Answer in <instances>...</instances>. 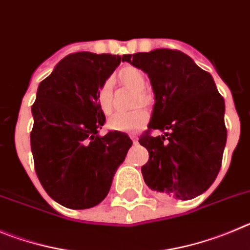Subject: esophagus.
Returning <instances> with one entry per match:
<instances>
[{"label": "esophagus", "mask_w": 250, "mask_h": 250, "mask_svg": "<svg viewBox=\"0 0 250 250\" xmlns=\"http://www.w3.org/2000/svg\"><path fill=\"white\" fill-rule=\"evenodd\" d=\"M129 137H130V139L133 141V143H137V142H138V136H137L136 133H130Z\"/></svg>", "instance_id": "obj_1"}]
</instances>
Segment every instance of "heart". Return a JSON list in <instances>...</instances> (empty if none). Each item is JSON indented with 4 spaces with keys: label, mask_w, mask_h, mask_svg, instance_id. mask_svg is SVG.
Returning a JSON list of instances; mask_svg holds the SVG:
<instances>
[{
    "label": "heart",
    "mask_w": 250,
    "mask_h": 250,
    "mask_svg": "<svg viewBox=\"0 0 250 250\" xmlns=\"http://www.w3.org/2000/svg\"><path fill=\"white\" fill-rule=\"evenodd\" d=\"M118 78L125 84L139 91V98L143 103L148 102L146 94V77L141 69L136 67H125L118 73ZM97 103L104 113H109L112 109V83L104 81L97 91ZM149 118V114L145 108H138L130 112H116L108 118V127L120 132H132L137 130L145 125Z\"/></svg>",
    "instance_id": "b5f03b06"
}]
</instances>
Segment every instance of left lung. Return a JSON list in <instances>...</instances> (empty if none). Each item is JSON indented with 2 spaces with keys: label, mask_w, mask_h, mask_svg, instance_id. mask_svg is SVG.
<instances>
[{
  "label": "left lung",
  "mask_w": 250,
  "mask_h": 250,
  "mask_svg": "<svg viewBox=\"0 0 250 250\" xmlns=\"http://www.w3.org/2000/svg\"><path fill=\"white\" fill-rule=\"evenodd\" d=\"M125 61L147 73L156 100L139 138L149 153L141 168L146 184L174 199L201 195L217 178L227 142L226 105L213 77L174 49L125 55ZM152 129L164 134L152 137Z\"/></svg>",
  "instance_id": "8db88e82"
}]
</instances>
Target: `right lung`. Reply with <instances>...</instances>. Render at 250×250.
<instances>
[{
    "instance_id": "add662e5",
    "label": "right lung",
    "mask_w": 250,
    "mask_h": 250,
    "mask_svg": "<svg viewBox=\"0 0 250 250\" xmlns=\"http://www.w3.org/2000/svg\"><path fill=\"white\" fill-rule=\"evenodd\" d=\"M125 57L72 53L38 86L31 132L35 169L47 194L67 208L101 203L132 146L122 132L98 133L105 117L97 91Z\"/></svg>"
}]
</instances>
